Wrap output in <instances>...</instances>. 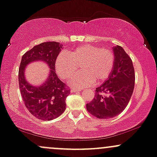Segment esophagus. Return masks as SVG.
<instances>
[{"instance_id": "obj_1", "label": "esophagus", "mask_w": 157, "mask_h": 157, "mask_svg": "<svg viewBox=\"0 0 157 157\" xmlns=\"http://www.w3.org/2000/svg\"><path fill=\"white\" fill-rule=\"evenodd\" d=\"M80 89H75V88H73V89H71V92H80Z\"/></svg>"}]
</instances>
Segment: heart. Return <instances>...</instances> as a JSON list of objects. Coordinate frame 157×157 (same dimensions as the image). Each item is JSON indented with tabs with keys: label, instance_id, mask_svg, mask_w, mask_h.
<instances>
[{
	"label": "heart",
	"instance_id": "obj_1",
	"mask_svg": "<svg viewBox=\"0 0 157 157\" xmlns=\"http://www.w3.org/2000/svg\"><path fill=\"white\" fill-rule=\"evenodd\" d=\"M114 53L108 48L84 44L73 48L68 53L61 52L55 62V68L62 78L68 80L77 73L79 67L82 72L70 81L72 86L86 87L101 83L111 75L115 65Z\"/></svg>",
	"mask_w": 157,
	"mask_h": 157
}]
</instances>
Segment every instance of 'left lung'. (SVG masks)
<instances>
[{
	"instance_id": "8db88e82",
	"label": "left lung",
	"mask_w": 157,
	"mask_h": 157,
	"mask_svg": "<svg viewBox=\"0 0 157 157\" xmlns=\"http://www.w3.org/2000/svg\"><path fill=\"white\" fill-rule=\"evenodd\" d=\"M114 68L109 79L96 88L93 100L86 104L87 111L101 119L119 115L130 101L135 84V71L130 56L123 48H113Z\"/></svg>"
}]
</instances>
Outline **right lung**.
<instances>
[{
  "label": "right lung",
  "mask_w": 157,
  "mask_h": 157,
  "mask_svg": "<svg viewBox=\"0 0 157 157\" xmlns=\"http://www.w3.org/2000/svg\"><path fill=\"white\" fill-rule=\"evenodd\" d=\"M62 46L56 42H43L22 56L18 70L21 94L26 108L38 119L53 120L63 114L66 108L65 98L71 93V89L55 72V62ZM36 60L45 61L52 69L46 82L37 87L25 81L23 72L25 65Z\"/></svg>",
  "instance_id": "1"
}]
</instances>
